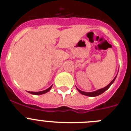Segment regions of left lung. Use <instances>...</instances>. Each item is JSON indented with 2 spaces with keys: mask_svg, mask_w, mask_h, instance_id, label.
Here are the masks:
<instances>
[{
  "mask_svg": "<svg viewBox=\"0 0 131 131\" xmlns=\"http://www.w3.org/2000/svg\"><path fill=\"white\" fill-rule=\"evenodd\" d=\"M116 77L117 75L115 76V78L113 79V80L112 81V82H111L109 84H107V86H105L104 88H102V89H99V90H97V91H94V92H84V91H81V90H79V89H77V91H79V92H80L81 94H83V95H85V96H97L100 95V94H102L103 92H104L105 91H107V89H109V88L110 87V86L112 85V84H113V83L114 82V81L115 80V79H116Z\"/></svg>",
  "mask_w": 131,
  "mask_h": 131,
  "instance_id": "left-lung-1",
  "label": "left lung"
}]
</instances>
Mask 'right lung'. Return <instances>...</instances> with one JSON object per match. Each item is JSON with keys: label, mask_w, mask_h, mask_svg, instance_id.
Instances as JSON below:
<instances>
[{"label": "right lung", "mask_w": 131, "mask_h": 131, "mask_svg": "<svg viewBox=\"0 0 131 131\" xmlns=\"http://www.w3.org/2000/svg\"><path fill=\"white\" fill-rule=\"evenodd\" d=\"M52 86V85L50 86V87L48 88V89H47V90H45V91H40V92H28L32 94H34V95H40V94H42L47 93V92L50 91V90L51 89Z\"/></svg>", "instance_id": "add662e5"}]
</instances>
